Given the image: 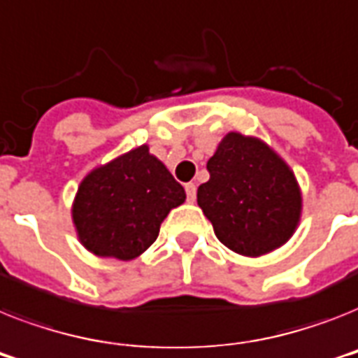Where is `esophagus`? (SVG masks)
Returning a JSON list of instances; mask_svg holds the SVG:
<instances>
[{"mask_svg":"<svg viewBox=\"0 0 358 358\" xmlns=\"http://www.w3.org/2000/svg\"><path fill=\"white\" fill-rule=\"evenodd\" d=\"M185 194H187L189 202H194V199H196V185L185 184Z\"/></svg>","mask_w":358,"mask_h":358,"instance_id":"34e87169","label":"esophagus"}]
</instances>
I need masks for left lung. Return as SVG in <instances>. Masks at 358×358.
Masks as SVG:
<instances>
[{
	"label": "left lung",
	"mask_w": 358,
	"mask_h": 358,
	"mask_svg": "<svg viewBox=\"0 0 358 358\" xmlns=\"http://www.w3.org/2000/svg\"><path fill=\"white\" fill-rule=\"evenodd\" d=\"M208 171L196 202L222 245L257 257L294 234L300 187L287 164L263 141L229 132L209 158Z\"/></svg>",
	"instance_id": "obj_1"
}]
</instances>
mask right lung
Masks as SVG:
<instances>
[{"mask_svg": "<svg viewBox=\"0 0 358 358\" xmlns=\"http://www.w3.org/2000/svg\"><path fill=\"white\" fill-rule=\"evenodd\" d=\"M184 200V187L141 145L83 180L73 222L90 252L129 261L152 245L167 213Z\"/></svg>", "mask_w": 358, "mask_h": 358, "instance_id": "add662e5", "label": "right lung"}]
</instances>
